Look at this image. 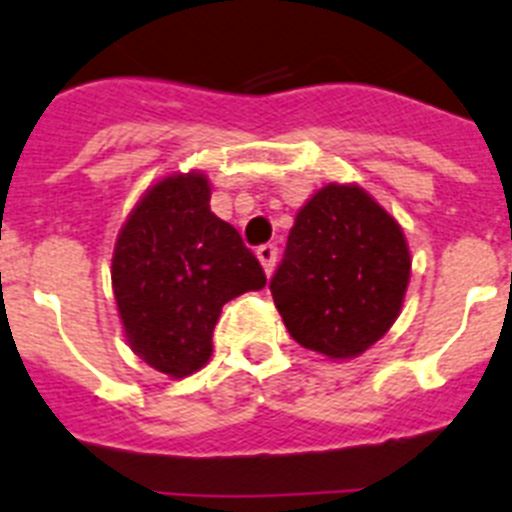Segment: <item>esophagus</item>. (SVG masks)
Masks as SVG:
<instances>
[{
  "label": "esophagus",
  "mask_w": 512,
  "mask_h": 512,
  "mask_svg": "<svg viewBox=\"0 0 512 512\" xmlns=\"http://www.w3.org/2000/svg\"><path fill=\"white\" fill-rule=\"evenodd\" d=\"M275 257H278V250H275V244H262V247H257V260H260V265H262V270H265V275L273 273Z\"/></svg>",
  "instance_id": "34e87169"
}]
</instances>
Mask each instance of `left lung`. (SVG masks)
Segmentation results:
<instances>
[{
  "label": "left lung",
  "mask_w": 512,
  "mask_h": 512,
  "mask_svg": "<svg viewBox=\"0 0 512 512\" xmlns=\"http://www.w3.org/2000/svg\"><path fill=\"white\" fill-rule=\"evenodd\" d=\"M410 273L397 219L361 185L327 182L296 213L270 291L293 340L350 361L397 322Z\"/></svg>",
  "instance_id": "obj_1"
}]
</instances>
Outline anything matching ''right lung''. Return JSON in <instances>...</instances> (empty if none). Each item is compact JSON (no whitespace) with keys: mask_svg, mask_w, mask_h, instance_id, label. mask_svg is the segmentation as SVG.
<instances>
[{"mask_svg":"<svg viewBox=\"0 0 512 512\" xmlns=\"http://www.w3.org/2000/svg\"><path fill=\"white\" fill-rule=\"evenodd\" d=\"M110 278L128 348L170 379L206 366L226 301L265 286L239 231L211 211L198 170L144 190L118 231Z\"/></svg>","mask_w":512,"mask_h":512,"instance_id":"right-lung-1","label":"right lung"}]
</instances>
